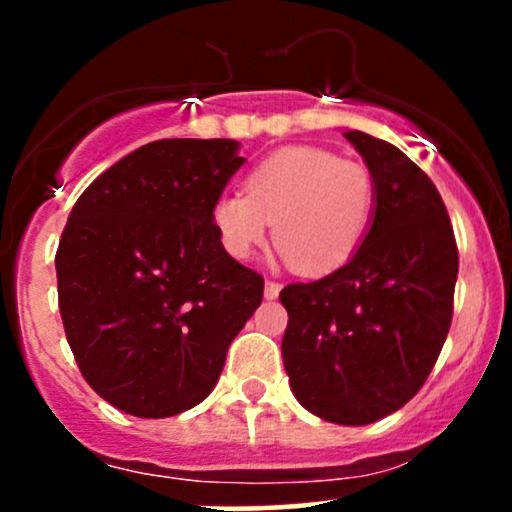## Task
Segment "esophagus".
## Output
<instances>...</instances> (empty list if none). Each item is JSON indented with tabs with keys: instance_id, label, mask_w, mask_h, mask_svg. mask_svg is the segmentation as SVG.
I'll use <instances>...</instances> for the list:
<instances>
[{
	"instance_id": "esophagus-1",
	"label": "esophagus",
	"mask_w": 512,
	"mask_h": 512,
	"mask_svg": "<svg viewBox=\"0 0 512 512\" xmlns=\"http://www.w3.org/2000/svg\"><path fill=\"white\" fill-rule=\"evenodd\" d=\"M279 291H281V284H276V281H264V298H267V301H274L276 296H279Z\"/></svg>"
}]
</instances>
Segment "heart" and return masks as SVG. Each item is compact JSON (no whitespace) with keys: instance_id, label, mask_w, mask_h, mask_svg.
<instances>
[{"instance_id":"obj_1","label":"heart","mask_w":512,"mask_h":512,"mask_svg":"<svg viewBox=\"0 0 512 512\" xmlns=\"http://www.w3.org/2000/svg\"><path fill=\"white\" fill-rule=\"evenodd\" d=\"M375 182L358 161L317 146H286L252 168L243 192H223L211 209L216 236L236 260L269 238L296 272L344 267L373 219Z\"/></svg>"}]
</instances>
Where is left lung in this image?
Here are the masks:
<instances>
[{"label": "left lung", "instance_id": "obj_1", "mask_svg": "<svg viewBox=\"0 0 512 512\" xmlns=\"http://www.w3.org/2000/svg\"><path fill=\"white\" fill-rule=\"evenodd\" d=\"M375 182L361 248L337 272L279 293L281 356L310 414L366 426L402 409L436 366L452 320L457 245L431 178L397 146L344 132Z\"/></svg>", "mask_w": 512, "mask_h": 512}]
</instances>
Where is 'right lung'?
<instances>
[{
  "instance_id": "add662e5",
  "label": "right lung",
  "mask_w": 512,
  "mask_h": 512,
  "mask_svg": "<svg viewBox=\"0 0 512 512\" xmlns=\"http://www.w3.org/2000/svg\"><path fill=\"white\" fill-rule=\"evenodd\" d=\"M233 139H161L98 175L57 248L67 342L120 411L163 419L214 390L260 308L264 279L233 260L211 209L243 166Z\"/></svg>"
}]
</instances>
